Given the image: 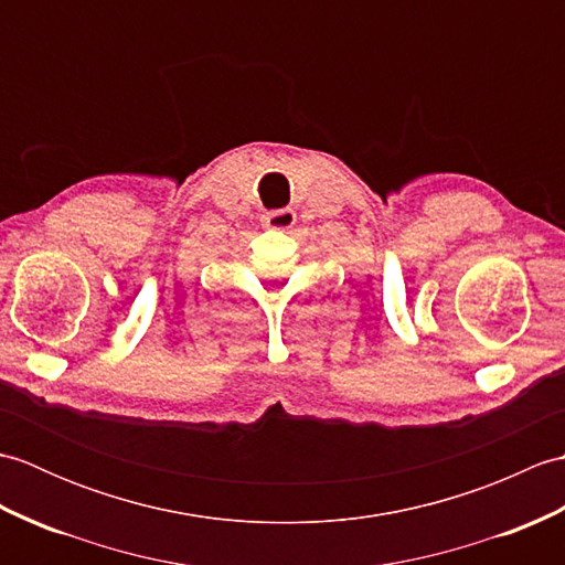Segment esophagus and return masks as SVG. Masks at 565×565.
<instances>
[{"instance_id": "34e87169", "label": "esophagus", "mask_w": 565, "mask_h": 565, "mask_svg": "<svg viewBox=\"0 0 565 565\" xmlns=\"http://www.w3.org/2000/svg\"><path fill=\"white\" fill-rule=\"evenodd\" d=\"M264 227H276V231H286L296 223V211L294 209H279V211H269L264 213L262 218Z\"/></svg>"}]
</instances>
